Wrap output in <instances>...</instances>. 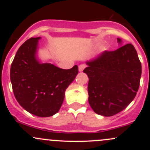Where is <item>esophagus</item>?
I'll return each instance as SVG.
<instances>
[{
    "mask_svg": "<svg viewBox=\"0 0 150 150\" xmlns=\"http://www.w3.org/2000/svg\"><path fill=\"white\" fill-rule=\"evenodd\" d=\"M85 67H86L85 64H81V65H79V67H78V70H79V72H83Z\"/></svg>",
    "mask_w": 150,
    "mask_h": 150,
    "instance_id": "1",
    "label": "esophagus"
}]
</instances>
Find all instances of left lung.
Here are the masks:
<instances>
[{"label": "left lung", "instance_id": "obj_1", "mask_svg": "<svg viewBox=\"0 0 150 150\" xmlns=\"http://www.w3.org/2000/svg\"><path fill=\"white\" fill-rule=\"evenodd\" d=\"M122 44V40L117 38ZM88 102L96 114L110 117L126 108L139 87L142 64L132 44L104 51L86 62Z\"/></svg>", "mask_w": 150, "mask_h": 150}]
</instances>
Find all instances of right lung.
Instances as JSON below:
<instances>
[{
    "mask_svg": "<svg viewBox=\"0 0 150 150\" xmlns=\"http://www.w3.org/2000/svg\"><path fill=\"white\" fill-rule=\"evenodd\" d=\"M40 38H31L19 47L11 66L10 78L19 104L28 112L46 117L59 112L78 67L64 69L42 62L38 57Z\"/></svg>",
    "mask_w": 150,
    "mask_h": 150,
    "instance_id": "add662e5",
    "label": "right lung"
}]
</instances>
